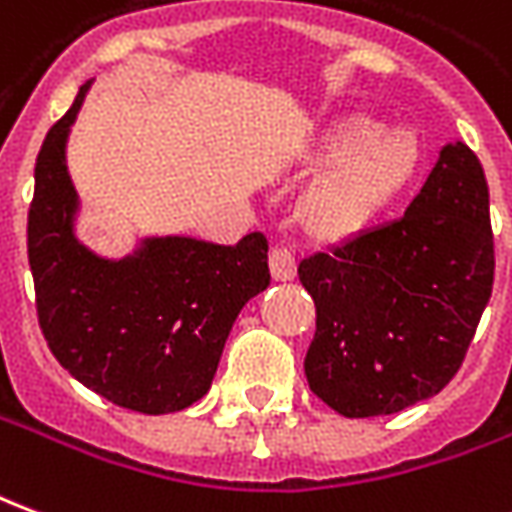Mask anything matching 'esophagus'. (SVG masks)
<instances>
[{
    "label": "esophagus",
    "instance_id": "obj_1",
    "mask_svg": "<svg viewBox=\"0 0 512 512\" xmlns=\"http://www.w3.org/2000/svg\"><path fill=\"white\" fill-rule=\"evenodd\" d=\"M268 266H271V277L277 279V282H288V279L296 277V257L285 246H274L271 249Z\"/></svg>",
    "mask_w": 512,
    "mask_h": 512
}]
</instances>
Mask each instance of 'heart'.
Here are the masks:
<instances>
[{"mask_svg":"<svg viewBox=\"0 0 512 512\" xmlns=\"http://www.w3.org/2000/svg\"><path fill=\"white\" fill-rule=\"evenodd\" d=\"M299 164L323 172L301 200V227L315 241L340 244L367 233L406 197L422 167V145L408 128L343 115L304 142Z\"/></svg>","mask_w":512,"mask_h":512,"instance_id":"b5f03b06","label":"heart"}]
</instances>
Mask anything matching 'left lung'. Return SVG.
<instances>
[{"instance_id":"left-lung-1","label":"left lung","mask_w":512,"mask_h":512,"mask_svg":"<svg viewBox=\"0 0 512 512\" xmlns=\"http://www.w3.org/2000/svg\"><path fill=\"white\" fill-rule=\"evenodd\" d=\"M315 299L310 389L343 417L439 395L458 373L494 285L483 164L444 145L403 219L299 263Z\"/></svg>"}]
</instances>
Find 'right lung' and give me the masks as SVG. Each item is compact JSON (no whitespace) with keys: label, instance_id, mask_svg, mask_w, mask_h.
I'll use <instances>...</instances> for the list:
<instances>
[{"label":"right lung","instance_id":"add662e5","mask_svg":"<svg viewBox=\"0 0 512 512\" xmlns=\"http://www.w3.org/2000/svg\"><path fill=\"white\" fill-rule=\"evenodd\" d=\"M87 90L49 128L35 164L27 252L40 329L57 362L115 406L183 411L211 389L238 312L268 288V241L164 235L120 260L87 249L73 230L79 194L65 164Z\"/></svg>","mask_w":512,"mask_h":512}]
</instances>
